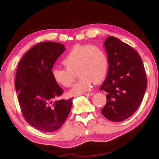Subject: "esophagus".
<instances>
[{
  "instance_id": "esophagus-1",
  "label": "esophagus",
  "mask_w": 159,
  "mask_h": 159,
  "mask_svg": "<svg viewBox=\"0 0 159 159\" xmlns=\"http://www.w3.org/2000/svg\"><path fill=\"white\" fill-rule=\"evenodd\" d=\"M84 95H86V96H91V95H94V93H88L84 94Z\"/></svg>"
}]
</instances>
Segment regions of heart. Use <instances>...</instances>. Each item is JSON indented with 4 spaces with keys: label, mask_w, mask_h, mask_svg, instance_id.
I'll list each match as a JSON object with an SVG mask.
<instances>
[{
    "label": "heart",
    "mask_w": 159,
    "mask_h": 159,
    "mask_svg": "<svg viewBox=\"0 0 159 159\" xmlns=\"http://www.w3.org/2000/svg\"><path fill=\"white\" fill-rule=\"evenodd\" d=\"M66 69L55 68L52 76L55 82L70 87L74 80L72 72L77 70L79 82L70 90V95H77L90 90L94 82L103 80L109 70V58L102 48L92 45H77L67 53L62 61Z\"/></svg>",
    "instance_id": "obj_1"
}]
</instances>
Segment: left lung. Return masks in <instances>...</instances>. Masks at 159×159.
<instances>
[{"mask_svg":"<svg viewBox=\"0 0 159 159\" xmlns=\"http://www.w3.org/2000/svg\"><path fill=\"white\" fill-rule=\"evenodd\" d=\"M104 45L109 65L99 88L107 93V104L101 112L111 121H123L140 106L147 87L146 72L140 56L129 45L109 36Z\"/></svg>","mask_w":159,"mask_h":159,"instance_id":"left-lung-1","label":"left lung"}]
</instances>
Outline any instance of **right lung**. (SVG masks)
<instances>
[{"mask_svg": "<svg viewBox=\"0 0 159 159\" xmlns=\"http://www.w3.org/2000/svg\"><path fill=\"white\" fill-rule=\"evenodd\" d=\"M64 50L59 43H39L18 64L15 87L19 104L26 122L39 130H57L71 111L72 99L57 100L63 90L52 76L54 64Z\"/></svg>", "mask_w": 159, "mask_h": 159, "instance_id": "1", "label": "right lung"}]
</instances>
